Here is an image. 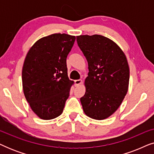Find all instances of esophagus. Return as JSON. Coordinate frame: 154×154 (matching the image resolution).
Returning a JSON list of instances; mask_svg holds the SVG:
<instances>
[{
    "label": "esophagus",
    "instance_id": "obj_1",
    "mask_svg": "<svg viewBox=\"0 0 154 154\" xmlns=\"http://www.w3.org/2000/svg\"><path fill=\"white\" fill-rule=\"evenodd\" d=\"M81 83H82V80H81V79L75 80V81H74L75 86H78V85H79L80 84H81Z\"/></svg>",
    "mask_w": 154,
    "mask_h": 154
}]
</instances>
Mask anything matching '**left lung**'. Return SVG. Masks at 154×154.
<instances>
[{"mask_svg":"<svg viewBox=\"0 0 154 154\" xmlns=\"http://www.w3.org/2000/svg\"><path fill=\"white\" fill-rule=\"evenodd\" d=\"M76 40L89 69L85 93L81 98L84 113L91 119H105L117 110L127 94V59L116 43L103 35H79Z\"/></svg>","mask_w":154,"mask_h":154,"instance_id":"1","label":"left lung"}]
</instances>
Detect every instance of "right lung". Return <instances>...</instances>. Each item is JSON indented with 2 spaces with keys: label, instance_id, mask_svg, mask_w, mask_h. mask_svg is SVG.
I'll return each instance as SVG.
<instances>
[{
  "label": "right lung",
  "instance_id": "right-lung-1",
  "mask_svg": "<svg viewBox=\"0 0 154 154\" xmlns=\"http://www.w3.org/2000/svg\"><path fill=\"white\" fill-rule=\"evenodd\" d=\"M75 37L54 33L35 42L22 69L24 96L31 109L44 120L62 114L73 81L67 74L66 57Z\"/></svg>",
  "mask_w": 154,
  "mask_h": 154
}]
</instances>
